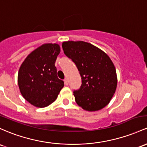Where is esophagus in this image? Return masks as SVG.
<instances>
[{
    "instance_id": "1",
    "label": "esophagus",
    "mask_w": 147,
    "mask_h": 147,
    "mask_svg": "<svg viewBox=\"0 0 147 147\" xmlns=\"http://www.w3.org/2000/svg\"><path fill=\"white\" fill-rule=\"evenodd\" d=\"M64 83H65V85H67L68 84V82H67V79H65V80H64Z\"/></svg>"
}]
</instances>
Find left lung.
<instances>
[{"instance_id":"8db88e82","label":"left lung","mask_w":147,"mask_h":147,"mask_svg":"<svg viewBox=\"0 0 147 147\" xmlns=\"http://www.w3.org/2000/svg\"><path fill=\"white\" fill-rule=\"evenodd\" d=\"M64 54L76 65L82 85L74 90L75 99L84 110L93 112L109 102L117 85L116 69L110 58L94 45L83 41L62 44Z\"/></svg>"}]
</instances>
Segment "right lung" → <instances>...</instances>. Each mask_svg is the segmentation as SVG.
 Segmentation results:
<instances>
[{
  "label": "right lung",
  "mask_w": 147,
  "mask_h": 147,
  "mask_svg": "<svg viewBox=\"0 0 147 147\" xmlns=\"http://www.w3.org/2000/svg\"><path fill=\"white\" fill-rule=\"evenodd\" d=\"M61 51L57 44L42 45L26 58L19 68L18 84L29 103L45 107L56 100L64 86L57 77L55 62Z\"/></svg>",
  "instance_id": "right-lung-1"
}]
</instances>
